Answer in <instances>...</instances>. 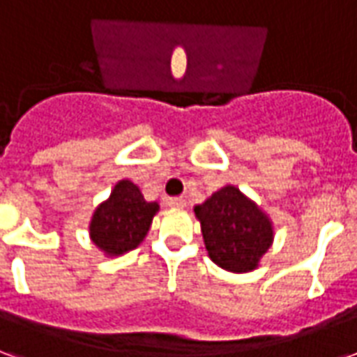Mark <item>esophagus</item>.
Instances as JSON below:
<instances>
[{"label": "esophagus", "instance_id": "obj_1", "mask_svg": "<svg viewBox=\"0 0 357 357\" xmlns=\"http://www.w3.org/2000/svg\"><path fill=\"white\" fill-rule=\"evenodd\" d=\"M166 204L170 206V208H185V199H181V197H170Z\"/></svg>", "mask_w": 357, "mask_h": 357}]
</instances>
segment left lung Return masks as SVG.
I'll use <instances>...</instances> for the list:
<instances>
[{"instance_id":"obj_1","label":"left lung","mask_w":357,"mask_h":357,"mask_svg":"<svg viewBox=\"0 0 357 357\" xmlns=\"http://www.w3.org/2000/svg\"><path fill=\"white\" fill-rule=\"evenodd\" d=\"M195 216L210 260L233 273L258 268L273 243L271 220L237 187H222L195 206Z\"/></svg>"}]
</instances>
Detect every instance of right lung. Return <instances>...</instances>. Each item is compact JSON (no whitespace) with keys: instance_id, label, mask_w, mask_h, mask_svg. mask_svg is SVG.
Listing matches in <instances>:
<instances>
[{"instance_id":"obj_1","label":"right lung","mask_w":357,"mask_h":357,"mask_svg":"<svg viewBox=\"0 0 357 357\" xmlns=\"http://www.w3.org/2000/svg\"><path fill=\"white\" fill-rule=\"evenodd\" d=\"M158 212V202H147L139 187L120 179L105 202L95 208L89 237L107 256H120L141 245Z\"/></svg>"}]
</instances>
